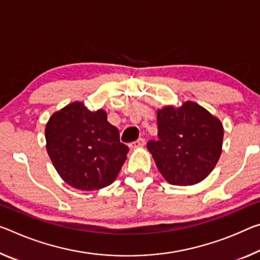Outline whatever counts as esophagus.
Wrapping results in <instances>:
<instances>
[{"label":"esophagus","instance_id":"1","mask_svg":"<svg viewBox=\"0 0 260 260\" xmlns=\"http://www.w3.org/2000/svg\"><path fill=\"white\" fill-rule=\"evenodd\" d=\"M143 145H145V139L140 138L137 140V141L129 143V147L131 148H139V147H142Z\"/></svg>","mask_w":260,"mask_h":260}]
</instances>
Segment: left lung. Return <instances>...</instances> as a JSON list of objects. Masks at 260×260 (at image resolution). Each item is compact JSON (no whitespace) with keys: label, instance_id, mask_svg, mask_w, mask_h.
<instances>
[{"label":"left lung","instance_id":"1","mask_svg":"<svg viewBox=\"0 0 260 260\" xmlns=\"http://www.w3.org/2000/svg\"><path fill=\"white\" fill-rule=\"evenodd\" d=\"M158 140L147 143L162 176L172 185L205 179L220 158L223 126L197 103L157 111Z\"/></svg>","mask_w":260,"mask_h":260}]
</instances>
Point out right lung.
Returning <instances> with one entry per match:
<instances>
[{
    "instance_id": "add662e5",
    "label": "right lung",
    "mask_w": 260,
    "mask_h": 260,
    "mask_svg": "<svg viewBox=\"0 0 260 260\" xmlns=\"http://www.w3.org/2000/svg\"><path fill=\"white\" fill-rule=\"evenodd\" d=\"M45 137L57 174L82 191L112 184L129 150L120 142L119 131L108 121L104 110L91 112L78 102L49 118Z\"/></svg>"
}]
</instances>
